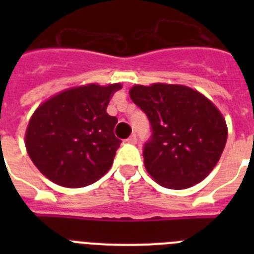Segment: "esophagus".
<instances>
[{
	"mask_svg": "<svg viewBox=\"0 0 254 254\" xmlns=\"http://www.w3.org/2000/svg\"><path fill=\"white\" fill-rule=\"evenodd\" d=\"M127 142L132 143V145H134V143L137 142V136H136V134H134V133H132L131 136H129V137L127 138Z\"/></svg>",
	"mask_w": 254,
	"mask_h": 254,
	"instance_id": "esophagus-1",
	"label": "esophagus"
}]
</instances>
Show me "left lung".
<instances>
[{"label": "left lung", "instance_id": "left-lung-1", "mask_svg": "<svg viewBox=\"0 0 254 254\" xmlns=\"http://www.w3.org/2000/svg\"><path fill=\"white\" fill-rule=\"evenodd\" d=\"M129 96L151 123L143 163L152 179L170 190L203 181L216 167L228 138L225 118L216 105L178 84L133 85Z\"/></svg>", "mask_w": 254, "mask_h": 254}]
</instances>
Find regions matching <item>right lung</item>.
I'll return each instance as SVG.
<instances>
[{
  "label": "right lung",
  "instance_id": "1",
  "mask_svg": "<svg viewBox=\"0 0 254 254\" xmlns=\"http://www.w3.org/2000/svg\"><path fill=\"white\" fill-rule=\"evenodd\" d=\"M122 85L69 87L43 102L29 120L25 147L42 174L62 187L80 188L111 169L121 140L117 118L107 113Z\"/></svg>",
  "mask_w": 254,
  "mask_h": 254
}]
</instances>
